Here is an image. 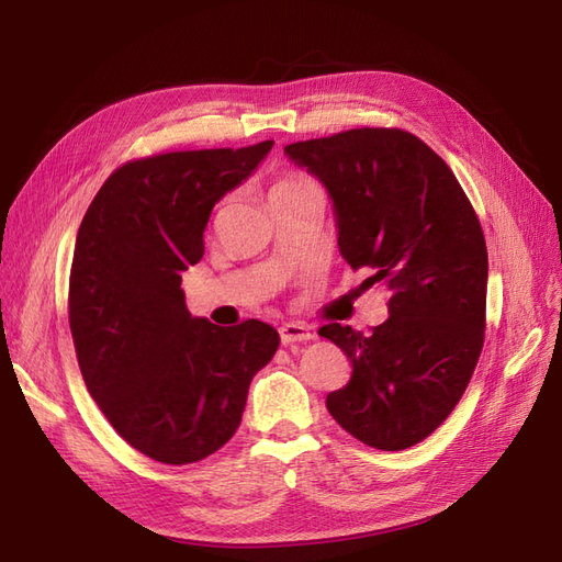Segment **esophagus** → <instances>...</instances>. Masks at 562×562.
I'll return each mask as SVG.
<instances>
[{"label": "esophagus", "mask_w": 562, "mask_h": 562, "mask_svg": "<svg viewBox=\"0 0 562 562\" xmlns=\"http://www.w3.org/2000/svg\"><path fill=\"white\" fill-rule=\"evenodd\" d=\"M279 335H281V342L283 345H297V342H307V339H312V330L304 326V323H283V326L279 328Z\"/></svg>", "instance_id": "esophagus-1"}]
</instances>
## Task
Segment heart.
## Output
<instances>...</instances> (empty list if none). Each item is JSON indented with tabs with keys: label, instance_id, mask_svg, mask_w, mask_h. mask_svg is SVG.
I'll list each match as a JSON object with an SVG mask.
<instances>
[{
	"label": "heart",
	"instance_id": "heart-1",
	"mask_svg": "<svg viewBox=\"0 0 562 562\" xmlns=\"http://www.w3.org/2000/svg\"><path fill=\"white\" fill-rule=\"evenodd\" d=\"M312 180L304 178V176H297V173H285L277 180V184L271 187V194H279V192H285V190H295V187H302V184H310ZM223 206H217V211Z\"/></svg>",
	"mask_w": 562,
	"mask_h": 562
}]
</instances>
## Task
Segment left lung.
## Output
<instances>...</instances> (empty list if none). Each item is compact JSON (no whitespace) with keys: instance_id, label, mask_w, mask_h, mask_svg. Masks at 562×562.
I'll list each match as a JSON object with an SVG mask.
<instances>
[{"instance_id":"obj_1","label":"left lung","mask_w":562,"mask_h":562,"mask_svg":"<svg viewBox=\"0 0 562 562\" xmlns=\"http://www.w3.org/2000/svg\"><path fill=\"white\" fill-rule=\"evenodd\" d=\"M335 203L337 244L389 288V318L368 335L318 330L347 353L349 382L326 398L361 443L405 450L454 411L485 339L487 248L450 166L403 128H349L285 145Z\"/></svg>"}]
</instances>
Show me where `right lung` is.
Here are the masks:
<instances>
[{
    "label": "right lung",
    "mask_w": 562,
    "mask_h": 562,
    "mask_svg": "<svg viewBox=\"0 0 562 562\" xmlns=\"http://www.w3.org/2000/svg\"><path fill=\"white\" fill-rule=\"evenodd\" d=\"M271 145L131 159L79 225L67 314L81 378L116 434L155 462L192 464L223 448L252 375L279 349L262 321L217 328L192 318L180 288L217 199Z\"/></svg>",
    "instance_id": "1"
}]
</instances>
